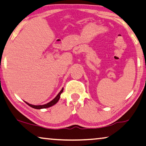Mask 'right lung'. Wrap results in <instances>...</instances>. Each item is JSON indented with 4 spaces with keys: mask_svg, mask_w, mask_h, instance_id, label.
Instances as JSON below:
<instances>
[{
    "mask_svg": "<svg viewBox=\"0 0 146 146\" xmlns=\"http://www.w3.org/2000/svg\"><path fill=\"white\" fill-rule=\"evenodd\" d=\"M63 90H64V88H62V90H61L60 92H59V94H58L57 96H56V97L55 98L52 100L51 102H48V103L46 104H44V105H40V106H34V105H31V104H28L27 102H25V103L27 104L28 106H29L30 107H31L33 108H35V109H43V108H49V107H51V106H54V104H56L57 102H58V100H59L60 98V94H62V93L63 92Z\"/></svg>",
    "mask_w": 146,
    "mask_h": 146,
    "instance_id": "obj_1",
    "label": "right lung"
}]
</instances>
